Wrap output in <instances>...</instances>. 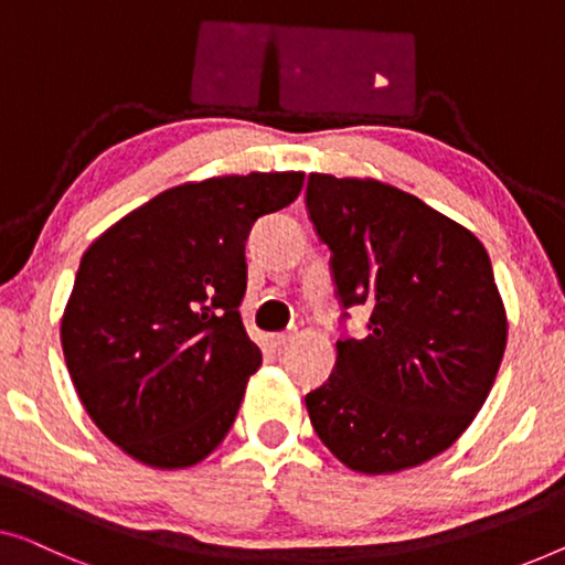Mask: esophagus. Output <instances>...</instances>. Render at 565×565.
I'll return each instance as SVG.
<instances>
[{"mask_svg": "<svg viewBox=\"0 0 565 565\" xmlns=\"http://www.w3.org/2000/svg\"><path fill=\"white\" fill-rule=\"evenodd\" d=\"M298 337V333H296V329H288V331H282V333H275V337H273V343H275V347H288V343L292 341V339H296Z\"/></svg>", "mask_w": 565, "mask_h": 565, "instance_id": "esophagus-1", "label": "esophagus"}]
</instances>
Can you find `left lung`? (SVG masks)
<instances>
[{
  "label": "left lung",
  "instance_id": "8db88e82",
  "mask_svg": "<svg viewBox=\"0 0 565 565\" xmlns=\"http://www.w3.org/2000/svg\"><path fill=\"white\" fill-rule=\"evenodd\" d=\"M306 209L331 249L341 326L370 308V333H343L331 377L306 395L313 430L362 473L428 461L469 428L502 364L507 318L484 244L377 181L310 173Z\"/></svg>",
  "mask_w": 565,
  "mask_h": 565
}]
</instances>
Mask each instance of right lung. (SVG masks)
I'll use <instances>...</instances> for the list:
<instances>
[{
  "instance_id": "1",
  "label": "right lung",
  "mask_w": 565,
  "mask_h": 565,
  "mask_svg": "<svg viewBox=\"0 0 565 565\" xmlns=\"http://www.w3.org/2000/svg\"><path fill=\"white\" fill-rule=\"evenodd\" d=\"M302 173H249L154 195L96 239L61 343L73 387L121 451L183 469L214 451L263 354L242 323L244 244L290 206Z\"/></svg>"
}]
</instances>
